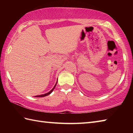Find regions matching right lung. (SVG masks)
I'll return each instance as SVG.
<instances>
[{
    "mask_svg": "<svg viewBox=\"0 0 133 133\" xmlns=\"http://www.w3.org/2000/svg\"><path fill=\"white\" fill-rule=\"evenodd\" d=\"M57 82H56V84L55 85V86H54L53 88L52 89H51L50 91L48 92V93H45V94H42V95H38V96H35L36 97H45V96H47L49 95V94H51V93H52V91H53V90L55 89V87H56V84H57Z\"/></svg>",
    "mask_w": 133,
    "mask_h": 133,
    "instance_id": "add662e5",
    "label": "right lung"
}]
</instances>
